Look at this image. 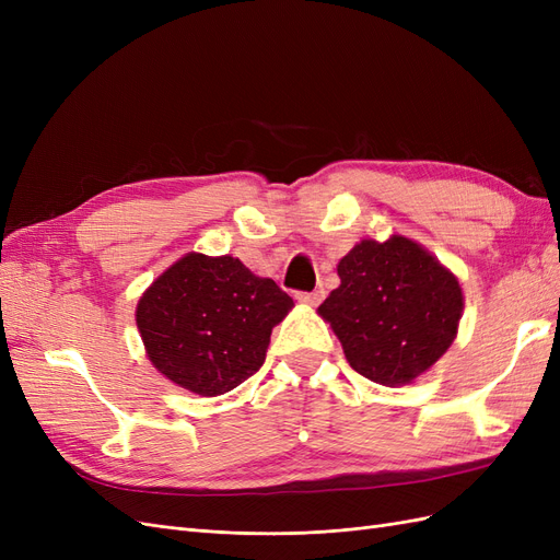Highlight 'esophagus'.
Returning a JSON list of instances; mask_svg holds the SVG:
<instances>
[{"instance_id":"obj_1","label":"esophagus","mask_w":560,"mask_h":560,"mask_svg":"<svg viewBox=\"0 0 560 560\" xmlns=\"http://www.w3.org/2000/svg\"><path fill=\"white\" fill-rule=\"evenodd\" d=\"M325 299V292L322 290H315V292H299L296 294V301L303 303V306H317V303Z\"/></svg>"}]
</instances>
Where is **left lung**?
Instances as JSON below:
<instances>
[{"label":"left lung","instance_id":"left-lung-1","mask_svg":"<svg viewBox=\"0 0 560 560\" xmlns=\"http://www.w3.org/2000/svg\"><path fill=\"white\" fill-rule=\"evenodd\" d=\"M336 270L341 284L317 313L358 374L387 387L406 385L451 348L465 296L425 247L404 235L362 241Z\"/></svg>","mask_w":560,"mask_h":560}]
</instances>
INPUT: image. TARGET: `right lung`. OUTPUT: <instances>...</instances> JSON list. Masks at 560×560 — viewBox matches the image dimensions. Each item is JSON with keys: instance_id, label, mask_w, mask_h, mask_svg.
<instances>
[{"instance_id": "right-lung-1", "label": "right lung", "mask_w": 560, "mask_h": 560, "mask_svg": "<svg viewBox=\"0 0 560 560\" xmlns=\"http://www.w3.org/2000/svg\"><path fill=\"white\" fill-rule=\"evenodd\" d=\"M292 306L290 294L241 259L189 252L151 282L135 322L167 381L217 397L259 371L270 331Z\"/></svg>"}]
</instances>
